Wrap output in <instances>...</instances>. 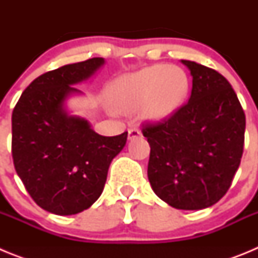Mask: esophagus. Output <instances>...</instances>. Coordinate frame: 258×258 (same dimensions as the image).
I'll use <instances>...</instances> for the list:
<instances>
[{"label": "esophagus", "instance_id": "obj_1", "mask_svg": "<svg viewBox=\"0 0 258 258\" xmlns=\"http://www.w3.org/2000/svg\"><path fill=\"white\" fill-rule=\"evenodd\" d=\"M141 136V132L138 129H129L127 131V138L129 140H133V138H137V137Z\"/></svg>", "mask_w": 258, "mask_h": 258}]
</instances>
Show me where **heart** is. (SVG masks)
<instances>
[{
    "mask_svg": "<svg viewBox=\"0 0 258 258\" xmlns=\"http://www.w3.org/2000/svg\"><path fill=\"white\" fill-rule=\"evenodd\" d=\"M188 90L190 80L182 68L154 64L116 80L111 101L121 112L141 109L146 121L159 122L172 117L183 106Z\"/></svg>",
    "mask_w": 258,
    "mask_h": 258,
    "instance_id": "b5f03b06",
    "label": "heart"
}]
</instances>
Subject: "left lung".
I'll return each mask as SVG.
<instances>
[{
	"label": "left lung",
	"mask_w": 258,
	"mask_h": 258,
	"mask_svg": "<svg viewBox=\"0 0 258 258\" xmlns=\"http://www.w3.org/2000/svg\"><path fill=\"white\" fill-rule=\"evenodd\" d=\"M192 76L191 97L164 121L143 124L150 143L147 175L170 207L197 211L227 192L244 147L245 115L230 83L217 71L182 60Z\"/></svg>",
	"instance_id": "left-lung-1"
}]
</instances>
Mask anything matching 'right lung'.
<instances>
[{
	"mask_svg": "<svg viewBox=\"0 0 258 258\" xmlns=\"http://www.w3.org/2000/svg\"><path fill=\"white\" fill-rule=\"evenodd\" d=\"M103 64V58H92L41 75L13 111L14 166L32 199L50 213L70 216L92 207L103 191L109 164L126 143L127 132L103 137L64 107L71 94H81L75 84Z\"/></svg>",
	"mask_w": 258,
	"mask_h": 258,
	"instance_id": "obj_1",
	"label": "right lung"
}]
</instances>
